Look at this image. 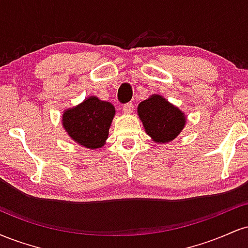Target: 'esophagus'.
I'll return each mask as SVG.
<instances>
[{
    "mask_svg": "<svg viewBox=\"0 0 248 248\" xmlns=\"http://www.w3.org/2000/svg\"><path fill=\"white\" fill-rule=\"evenodd\" d=\"M122 110H124V114H132L133 110H134V105L132 102H128V104L124 105V107H122Z\"/></svg>",
    "mask_w": 248,
    "mask_h": 248,
    "instance_id": "34e87169",
    "label": "esophagus"
}]
</instances>
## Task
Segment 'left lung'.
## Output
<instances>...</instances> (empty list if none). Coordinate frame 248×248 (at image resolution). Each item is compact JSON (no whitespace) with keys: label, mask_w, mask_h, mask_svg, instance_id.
Instances as JSON below:
<instances>
[{"label":"left lung","mask_w":248,"mask_h":248,"mask_svg":"<svg viewBox=\"0 0 248 248\" xmlns=\"http://www.w3.org/2000/svg\"><path fill=\"white\" fill-rule=\"evenodd\" d=\"M138 114L148 135L157 143H168L177 138L186 122L182 110L158 94L140 102Z\"/></svg>","instance_id":"1"}]
</instances>
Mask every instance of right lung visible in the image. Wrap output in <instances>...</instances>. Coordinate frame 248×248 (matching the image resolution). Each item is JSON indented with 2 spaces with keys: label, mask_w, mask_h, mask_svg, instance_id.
<instances>
[{
  "label": "right lung",
  "mask_w": 248,
  "mask_h": 248,
  "mask_svg": "<svg viewBox=\"0 0 248 248\" xmlns=\"http://www.w3.org/2000/svg\"><path fill=\"white\" fill-rule=\"evenodd\" d=\"M115 108L110 102L88 96L78 106L62 114V127L77 143L90 149L101 148L106 142Z\"/></svg>",
  "instance_id": "obj_1"
}]
</instances>
